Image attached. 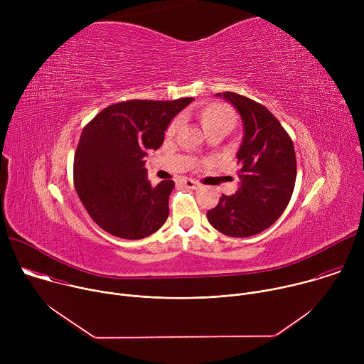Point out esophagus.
Returning a JSON list of instances; mask_svg holds the SVG:
<instances>
[{
    "label": "esophagus",
    "mask_w": 364,
    "mask_h": 364,
    "mask_svg": "<svg viewBox=\"0 0 364 364\" xmlns=\"http://www.w3.org/2000/svg\"><path fill=\"white\" fill-rule=\"evenodd\" d=\"M181 183H183V186H184V187H187V188H193V190L200 188V184H198L197 181L191 180V178H184Z\"/></svg>",
    "instance_id": "1"
}]
</instances>
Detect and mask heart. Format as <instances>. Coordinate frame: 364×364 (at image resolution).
Here are the masks:
<instances>
[{"label":"heart","instance_id":"obj_1","mask_svg":"<svg viewBox=\"0 0 364 364\" xmlns=\"http://www.w3.org/2000/svg\"><path fill=\"white\" fill-rule=\"evenodd\" d=\"M201 122L204 129L209 127H215V125H220V124H228L232 125L233 124V115L232 112L225 108V107H219V105H213L210 108H207L203 111L201 114ZM180 124V119H176L171 127H170V132H174L177 129Z\"/></svg>","mask_w":364,"mask_h":364}]
</instances>
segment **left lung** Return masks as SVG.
<instances>
[{
	"label": "left lung",
	"instance_id": "8db88e82",
	"mask_svg": "<svg viewBox=\"0 0 364 364\" xmlns=\"http://www.w3.org/2000/svg\"><path fill=\"white\" fill-rule=\"evenodd\" d=\"M236 109L243 136L236 152L239 187L222 196L207 220L223 235L247 237L274 225L291 200L296 160L289 135L261 103L233 92L216 93Z\"/></svg>",
	"mask_w": 364,
	"mask_h": 364
}]
</instances>
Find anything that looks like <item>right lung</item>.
<instances>
[{
  "label": "right lung",
  "instance_id": "obj_1",
  "mask_svg": "<svg viewBox=\"0 0 364 364\" xmlns=\"http://www.w3.org/2000/svg\"><path fill=\"white\" fill-rule=\"evenodd\" d=\"M193 100L119 102L85 127L75 152V188L103 230L142 239L166 223L174 181L151 187L145 157L163 145L171 121Z\"/></svg>",
  "mask_w": 364,
  "mask_h": 364
}]
</instances>
